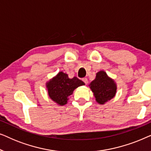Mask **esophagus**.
I'll list each match as a JSON object with an SVG mask.
<instances>
[{
  "label": "esophagus",
  "mask_w": 151,
  "mask_h": 151,
  "mask_svg": "<svg viewBox=\"0 0 151 151\" xmlns=\"http://www.w3.org/2000/svg\"><path fill=\"white\" fill-rule=\"evenodd\" d=\"M82 81H83L86 84H88V80H87V78H82Z\"/></svg>",
  "instance_id": "esophagus-1"
}]
</instances>
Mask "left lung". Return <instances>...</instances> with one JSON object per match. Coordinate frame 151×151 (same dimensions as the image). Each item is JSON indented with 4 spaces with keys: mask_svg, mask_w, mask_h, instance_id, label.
<instances>
[{
    "mask_svg": "<svg viewBox=\"0 0 151 151\" xmlns=\"http://www.w3.org/2000/svg\"><path fill=\"white\" fill-rule=\"evenodd\" d=\"M88 86L93 93L96 102L100 104H104L113 99L117 92L116 83L104 71L98 72L95 80Z\"/></svg>",
    "mask_w": 151,
    "mask_h": 151,
    "instance_id": "8db88e82",
    "label": "left lung"
}]
</instances>
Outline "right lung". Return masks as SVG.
<instances>
[{
  "label": "right lung",
  "mask_w": 151,
  "mask_h": 151,
  "mask_svg": "<svg viewBox=\"0 0 151 151\" xmlns=\"http://www.w3.org/2000/svg\"><path fill=\"white\" fill-rule=\"evenodd\" d=\"M84 84L77 77L69 78L67 73L60 71L47 82L46 87L49 98L58 105L63 106L67 104L69 96L73 94V91Z\"/></svg>",
  "instance_id": "right-lung-1"
}]
</instances>
